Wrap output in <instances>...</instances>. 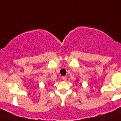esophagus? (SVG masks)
<instances>
[{
  "label": "esophagus",
  "mask_w": 121,
  "mask_h": 121,
  "mask_svg": "<svg viewBox=\"0 0 121 121\" xmlns=\"http://www.w3.org/2000/svg\"><path fill=\"white\" fill-rule=\"evenodd\" d=\"M62 79L64 81H65L67 80V77H65V76H63V77H62Z\"/></svg>",
  "instance_id": "esophagus-1"
}]
</instances>
